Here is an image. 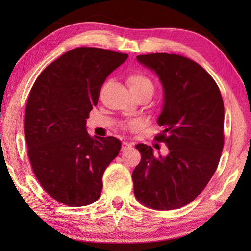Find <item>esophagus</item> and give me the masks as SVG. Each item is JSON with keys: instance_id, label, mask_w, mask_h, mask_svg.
Returning a JSON list of instances; mask_svg holds the SVG:
<instances>
[{"instance_id": "34e87169", "label": "esophagus", "mask_w": 251, "mask_h": 251, "mask_svg": "<svg viewBox=\"0 0 251 251\" xmlns=\"http://www.w3.org/2000/svg\"><path fill=\"white\" fill-rule=\"evenodd\" d=\"M131 148H132L131 143L123 142V145H122V151H127V150H129V149H131Z\"/></svg>"}]
</instances>
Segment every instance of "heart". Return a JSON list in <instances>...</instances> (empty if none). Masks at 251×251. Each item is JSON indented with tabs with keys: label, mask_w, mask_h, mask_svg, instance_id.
<instances>
[{
	"label": "heart",
	"mask_w": 251,
	"mask_h": 251,
	"mask_svg": "<svg viewBox=\"0 0 251 251\" xmlns=\"http://www.w3.org/2000/svg\"><path fill=\"white\" fill-rule=\"evenodd\" d=\"M127 84L130 89L131 94L134 96H142L146 97L147 100L151 97L154 93V83L152 79L142 73L130 74L127 78ZM134 125L131 123L130 126Z\"/></svg>",
	"instance_id": "b5f03b06"
}]
</instances>
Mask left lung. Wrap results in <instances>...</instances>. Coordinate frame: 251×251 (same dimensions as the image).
Wrapping results in <instances>:
<instances>
[{"label":"left lung","mask_w":251,"mask_h":251,"mask_svg":"<svg viewBox=\"0 0 251 251\" xmlns=\"http://www.w3.org/2000/svg\"><path fill=\"white\" fill-rule=\"evenodd\" d=\"M156 74L164 92L157 139L167 155L139 143L141 161L132 173L137 201L155 210L188 205L214 176L223 149L225 105L216 82L199 63L175 54L137 56ZM165 133L169 136L166 137Z\"/></svg>","instance_id":"left-lung-1"}]
</instances>
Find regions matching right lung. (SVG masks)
I'll list each match as a JSON object with an SVG mask.
<instances>
[{
  "label": "right lung",
  "instance_id": "obj_1",
  "mask_svg": "<svg viewBox=\"0 0 251 251\" xmlns=\"http://www.w3.org/2000/svg\"><path fill=\"white\" fill-rule=\"evenodd\" d=\"M127 58L78 47L51 62L31 89L24 126L29 158L36 179L57 201L79 207L99 199L104 170L122 143L115 137H90L86 119L105 78Z\"/></svg>",
  "mask_w": 251,
  "mask_h": 251
}]
</instances>
